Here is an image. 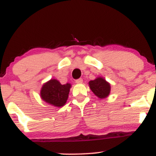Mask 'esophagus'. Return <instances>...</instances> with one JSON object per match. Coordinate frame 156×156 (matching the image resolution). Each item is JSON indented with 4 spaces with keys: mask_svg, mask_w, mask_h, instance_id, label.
<instances>
[{
    "mask_svg": "<svg viewBox=\"0 0 156 156\" xmlns=\"http://www.w3.org/2000/svg\"><path fill=\"white\" fill-rule=\"evenodd\" d=\"M83 82V79L82 78H79V79H77L76 80V83H81Z\"/></svg>",
    "mask_w": 156,
    "mask_h": 156,
    "instance_id": "1",
    "label": "esophagus"
}]
</instances>
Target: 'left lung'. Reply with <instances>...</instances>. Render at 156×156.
<instances>
[{
    "instance_id": "obj_1",
    "label": "left lung",
    "mask_w": 156,
    "mask_h": 156,
    "mask_svg": "<svg viewBox=\"0 0 156 156\" xmlns=\"http://www.w3.org/2000/svg\"><path fill=\"white\" fill-rule=\"evenodd\" d=\"M89 88L100 99H104L109 95L111 92V84L103 77H98L89 82Z\"/></svg>"
}]
</instances>
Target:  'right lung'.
<instances>
[{"label": "right lung", "instance_id": "right-lung-1", "mask_svg": "<svg viewBox=\"0 0 156 156\" xmlns=\"http://www.w3.org/2000/svg\"><path fill=\"white\" fill-rule=\"evenodd\" d=\"M71 87L70 83L62 85L58 80L51 78L42 85L40 97L49 105L60 108L67 103Z\"/></svg>", "mask_w": 156, "mask_h": 156}]
</instances>
